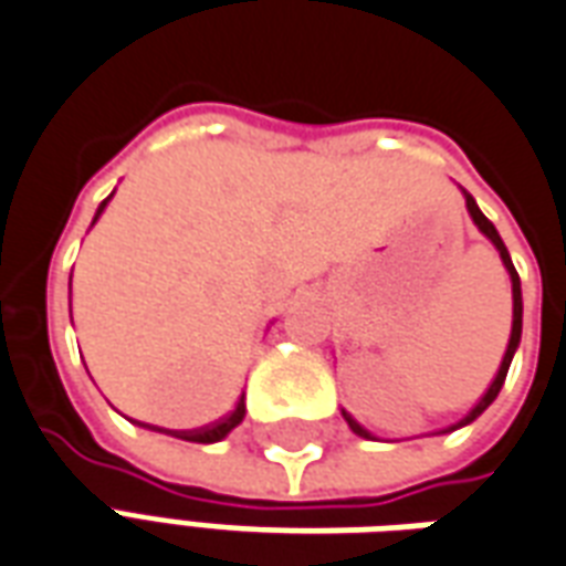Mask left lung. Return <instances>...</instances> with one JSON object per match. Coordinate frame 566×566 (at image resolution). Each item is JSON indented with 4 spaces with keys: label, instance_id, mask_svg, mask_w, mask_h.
Listing matches in <instances>:
<instances>
[{
    "label": "left lung",
    "instance_id": "obj_1",
    "mask_svg": "<svg viewBox=\"0 0 566 566\" xmlns=\"http://www.w3.org/2000/svg\"><path fill=\"white\" fill-rule=\"evenodd\" d=\"M464 198H468V210H470V217H473V222H476V229H480V232L485 234V238H489L494 247H497V253H501V259H503V268L510 271V280H513V332H510V344H506V353H503V361H501V368H497V374H494L492 386L485 389V395L480 398V403H476V407H473V410H470V413L464 416L461 422L452 424L449 431H455V428H461V424H470L473 419H476V416H482L485 410H489V403L497 398V391H501L503 379H506V370H510V361H513L515 349H518V340H522V283H518V274H515L513 259H510V253H506V247H503L497 229H494L492 222H489V217L482 213L480 205L473 201V196H470V192H464ZM340 413H344L346 424L353 428V434L365 437V440H374V437H370V431H365V428H361V424H358L353 416L346 413V410H340Z\"/></svg>",
    "mask_w": 566,
    "mask_h": 566
}]
</instances>
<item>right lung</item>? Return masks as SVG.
<instances>
[{"label": "right lung", "mask_w": 566, "mask_h": 566, "mask_svg": "<svg viewBox=\"0 0 566 566\" xmlns=\"http://www.w3.org/2000/svg\"><path fill=\"white\" fill-rule=\"evenodd\" d=\"M105 210V201H102V208H98V213ZM96 213V220H98ZM243 413H247V403H243V391L241 398H238V403H234L232 413H226L220 419V422H210L205 424V428H196V431H168L171 437H180V440H189V443H217V440H222V437L229 434L232 428H238V424L243 422Z\"/></svg>", "instance_id": "add662e5"}]
</instances>
